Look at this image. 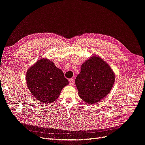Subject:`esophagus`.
<instances>
[{
  "label": "esophagus",
  "mask_w": 145,
  "mask_h": 145,
  "mask_svg": "<svg viewBox=\"0 0 145 145\" xmlns=\"http://www.w3.org/2000/svg\"><path fill=\"white\" fill-rule=\"evenodd\" d=\"M73 83H74V80L73 79H69V84H70V85H73Z\"/></svg>",
  "instance_id": "obj_1"
}]
</instances>
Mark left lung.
I'll use <instances>...</instances> for the list:
<instances>
[{
    "instance_id": "1",
    "label": "left lung",
    "mask_w": 145,
    "mask_h": 145,
    "mask_svg": "<svg viewBox=\"0 0 145 145\" xmlns=\"http://www.w3.org/2000/svg\"><path fill=\"white\" fill-rule=\"evenodd\" d=\"M114 82L115 74L110 65L95 55L82 65L75 84L82 99L88 104H95L108 95Z\"/></svg>"
}]
</instances>
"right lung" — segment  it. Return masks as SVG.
I'll return each mask as SVG.
<instances>
[{
  "label": "right lung",
  "instance_id": "obj_1",
  "mask_svg": "<svg viewBox=\"0 0 145 145\" xmlns=\"http://www.w3.org/2000/svg\"><path fill=\"white\" fill-rule=\"evenodd\" d=\"M27 85L31 94L44 104L57 100L69 82L61 69L47 58H41L26 73Z\"/></svg>",
  "mask_w": 145,
  "mask_h": 145
}]
</instances>
